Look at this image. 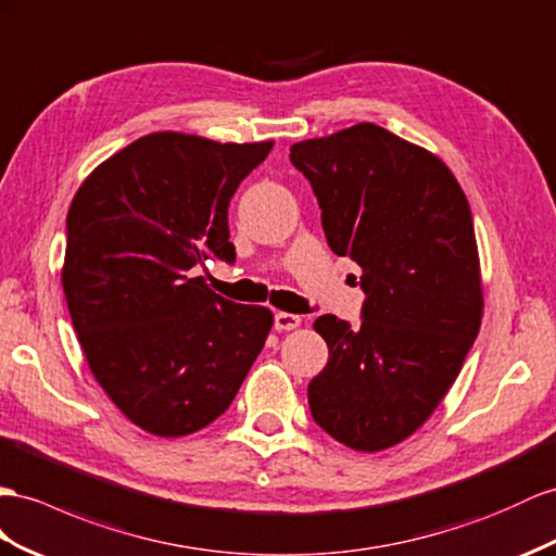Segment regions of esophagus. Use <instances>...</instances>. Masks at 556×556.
Masks as SVG:
<instances>
[{
    "label": "esophagus",
    "mask_w": 556,
    "mask_h": 556,
    "mask_svg": "<svg viewBox=\"0 0 556 556\" xmlns=\"http://www.w3.org/2000/svg\"><path fill=\"white\" fill-rule=\"evenodd\" d=\"M301 326V317L291 315V312H277L275 315V329L277 331H293Z\"/></svg>",
    "instance_id": "obj_1"
}]
</instances>
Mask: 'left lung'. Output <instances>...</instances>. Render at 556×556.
<instances>
[{
    "mask_svg": "<svg viewBox=\"0 0 556 556\" xmlns=\"http://www.w3.org/2000/svg\"><path fill=\"white\" fill-rule=\"evenodd\" d=\"M326 241L362 267V324L321 315L329 362L312 378V418L340 444L376 453L434 414L483 315L472 211L437 154L376 124L291 146Z\"/></svg>",
    "mask_w": 556,
    "mask_h": 556,
    "instance_id": "left-lung-1",
    "label": "left lung"
}]
</instances>
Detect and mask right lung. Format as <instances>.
Segmentation results:
<instances>
[{"instance_id": "add662e5", "label": "right lung", "mask_w": 556, "mask_h": 556, "mask_svg": "<svg viewBox=\"0 0 556 556\" xmlns=\"http://www.w3.org/2000/svg\"><path fill=\"white\" fill-rule=\"evenodd\" d=\"M275 142L160 131L112 154L67 211L63 291L98 386L140 430L185 437L225 414L273 312L190 269L235 261L227 206Z\"/></svg>"}]
</instances>
